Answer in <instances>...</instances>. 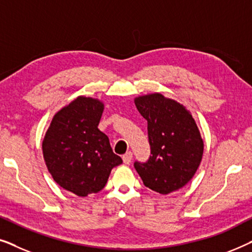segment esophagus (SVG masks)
Segmentation results:
<instances>
[{
  "mask_svg": "<svg viewBox=\"0 0 252 252\" xmlns=\"http://www.w3.org/2000/svg\"><path fill=\"white\" fill-rule=\"evenodd\" d=\"M132 157H133V154L128 151V153H126L125 155L123 156V160L125 164H129L130 160H132Z\"/></svg>",
  "mask_w": 252,
  "mask_h": 252,
  "instance_id": "1",
  "label": "esophagus"
}]
</instances>
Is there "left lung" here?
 I'll use <instances>...</instances> for the list:
<instances>
[{
    "label": "left lung",
    "instance_id": "8db88e82",
    "mask_svg": "<svg viewBox=\"0 0 252 252\" xmlns=\"http://www.w3.org/2000/svg\"><path fill=\"white\" fill-rule=\"evenodd\" d=\"M135 105L148 122L150 156L134 167L146 187L170 194L194 177L203 156V141L190 113L160 94L137 97Z\"/></svg>",
    "mask_w": 252,
    "mask_h": 252
}]
</instances>
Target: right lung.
Listing matches in <instances>:
<instances>
[{
  "mask_svg": "<svg viewBox=\"0 0 252 252\" xmlns=\"http://www.w3.org/2000/svg\"><path fill=\"white\" fill-rule=\"evenodd\" d=\"M102 112L98 99L79 96L55 115L42 143L54 180L81 197L102 190L112 168L123 163L97 128Z\"/></svg>",
  "mask_w": 252,
  "mask_h": 252,
  "instance_id": "right-lung-1",
  "label": "right lung"
}]
</instances>
